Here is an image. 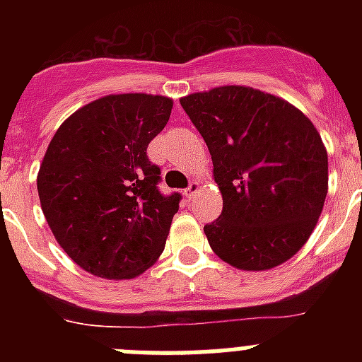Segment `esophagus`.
<instances>
[{
    "label": "esophagus",
    "mask_w": 362,
    "mask_h": 362,
    "mask_svg": "<svg viewBox=\"0 0 362 362\" xmlns=\"http://www.w3.org/2000/svg\"><path fill=\"white\" fill-rule=\"evenodd\" d=\"M199 190H201L199 181H192V183L188 185L187 190H185V196H187L188 199H192V197L196 196V194H199Z\"/></svg>",
    "instance_id": "obj_1"
}]
</instances>
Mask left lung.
I'll return each mask as SVG.
<instances>
[{"mask_svg": "<svg viewBox=\"0 0 362 362\" xmlns=\"http://www.w3.org/2000/svg\"><path fill=\"white\" fill-rule=\"evenodd\" d=\"M209 146L223 196L204 226L230 267L270 270L305 246L328 194V153L312 121L268 92L225 85L179 99Z\"/></svg>", "mask_w": 362, "mask_h": 362, "instance_id": "1", "label": "left lung"}]
</instances>
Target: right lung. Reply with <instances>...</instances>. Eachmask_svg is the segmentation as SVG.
Listing matches in <instances>:
<instances>
[{
  "label": "right lung",
  "mask_w": 362,
  "mask_h": 362,
  "mask_svg": "<svg viewBox=\"0 0 362 362\" xmlns=\"http://www.w3.org/2000/svg\"><path fill=\"white\" fill-rule=\"evenodd\" d=\"M174 101L110 94L66 117L37 172L41 210L74 263L103 279H134L165 250L179 194L158 190L159 166L146 146Z\"/></svg>",
  "instance_id": "right-lung-1"
}]
</instances>
